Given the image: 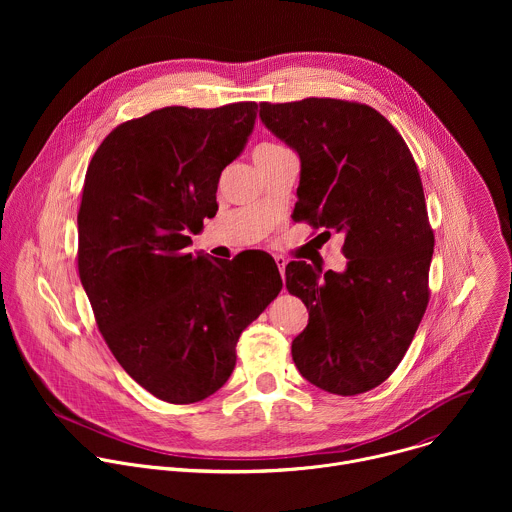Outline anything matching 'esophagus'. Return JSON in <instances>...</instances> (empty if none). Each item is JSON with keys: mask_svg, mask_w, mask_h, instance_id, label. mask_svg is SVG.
<instances>
[{"mask_svg": "<svg viewBox=\"0 0 512 512\" xmlns=\"http://www.w3.org/2000/svg\"><path fill=\"white\" fill-rule=\"evenodd\" d=\"M275 259V265L279 267V273H281V277H283V271H285V265H287V259L283 257V255H275L273 257Z\"/></svg>", "mask_w": 512, "mask_h": 512, "instance_id": "34e87169", "label": "esophagus"}]
</instances>
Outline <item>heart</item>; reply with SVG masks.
<instances>
[{"label":"heart","instance_id":"1","mask_svg":"<svg viewBox=\"0 0 512 512\" xmlns=\"http://www.w3.org/2000/svg\"><path fill=\"white\" fill-rule=\"evenodd\" d=\"M279 148H281V145H275V143H261V145H257L255 156L265 154V152H273V150H279Z\"/></svg>","mask_w":512,"mask_h":512}]
</instances>
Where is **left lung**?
Listing matches in <instances>:
<instances>
[{
  "label": "left lung",
  "mask_w": 512,
  "mask_h": 512,
  "mask_svg": "<svg viewBox=\"0 0 512 512\" xmlns=\"http://www.w3.org/2000/svg\"><path fill=\"white\" fill-rule=\"evenodd\" d=\"M259 117L300 156L296 223L344 237L346 271L324 277L306 261L285 287L310 320L291 342L306 381L350 397L391 377L429 302L433 231L417 164L401 133L373 107L310 97L259 103Z\"/></svg>",
  "instance_id": "obj_1"
}]
</instances>
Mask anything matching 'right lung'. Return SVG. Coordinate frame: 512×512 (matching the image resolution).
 <instances>
[{
	"label": "right lung",
	"instance_id": "add662e5",
	"mask_svg": "<svg viewBox=\"0 0 512 512\" xmlns=\"http://www.w3.org/2000/svg\"><path fill=\"white\" fill-rule=\"evenodd\" d=\"M257 103L164 107L117 125L97 148L79 208V277L125 373L188 405L221 389L241 332L281 291L261 251L192 255L188 233L216 214L223 170L243 152Z\"/></svg>",
	"mask_w": 512,
	"mask_h": 512
}]
</instances>
